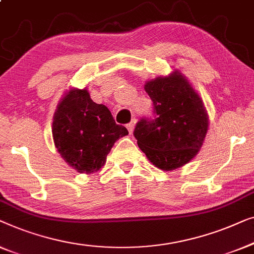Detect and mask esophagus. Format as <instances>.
Listing matches in <instances>:
<instances>
[{"mask_svg": "<svg viewBox=\"0 0 254 254\" xmlns=\"http://www.w3.org/2000/svg\"><path fill=\"white\" fill-rule=\"evenodd\" d=\"M135 123H137V121H135V120H132V121H131V123H128L127 126V130H128V133H130V134L133 133V130H134V126H135Z\"/></svg>", "mask_w": 254, "mask_h": 254, "instance_id": "esophagus-1", "label": "esophagus"}]
</instances>
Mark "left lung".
<instances>
[{
    "instance_id": "1",
    "label": "left lung",
    "mask_w": 254,
    "mask_h": 254,
    "mask_svg": "<svg viewBox=\"0 0 254 254\" xmlns=\"http://www.w3.org/2000/svg\"><path fill=\"white\" fill-rule=\"evenodd\" d=\"M154 106V119H142L134 128L139 148L155 167L175 170L190 162L208 131V114L188 78L175 70L145 84Z\"/></svg>"
}]
</instances>
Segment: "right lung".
<instances>
[{
  "mask_svg": "<svg viewBox=\"0 0 254 254\" xmlns=\"http://www.w3.org/2000/svg\"><path fill=\"white\" fill-rule=\"evenodd\" d=\"M52 132L57 152L79 174L96 173L116 140L128 134L105 105L93 101L87 88H71L61 99Z\"/></svg>",
  "mask_w": 254,
  "mask_h": 254,
  "instance_id": "1",
  "label": "right lung"
}]
</instances>
